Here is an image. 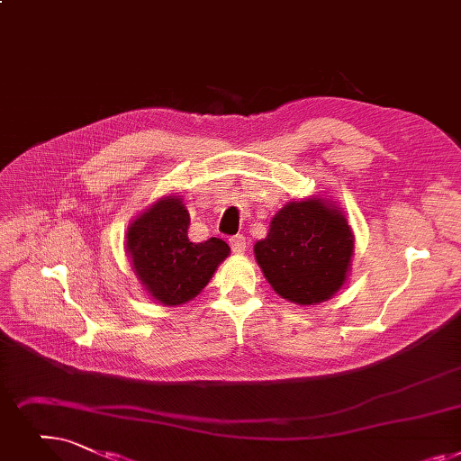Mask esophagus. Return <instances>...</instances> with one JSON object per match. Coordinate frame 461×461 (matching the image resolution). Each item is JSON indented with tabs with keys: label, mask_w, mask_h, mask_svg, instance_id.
<instances>
[{
	"label": "esophagus",
	"mask_w": 461,
	"mask_h": 461,
	"mask_svg": "<svg viewBox=\"0 0 461 461\" xmlns=\"http://www.w3.org/2000/svg\"><path fill=\"white\" fill-rule=\"evenodd\" d=\"M230 247L235 254H243L247 250V237L245 235H233L230 239Z\"/></svg>",
	"instance_id": "1"
}]
</instances>
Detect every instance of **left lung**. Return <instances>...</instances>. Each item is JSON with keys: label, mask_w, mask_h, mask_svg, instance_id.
I'll return each mask as SVG.
<instances>
[{"label": "left lung", "mask_w": 461, "mask_h": 461, "mask_svg": "<svg viewBox=\"0 0 461 461\" xmlns=\"http://www.w3.org/2000/svg\"><path fill=\"white\" fill-rule=\"evenodd\" d=\"M256 262L271 288L297 305L331 299L347 283L354 233L345 212L328 197L288 202L254 245Z\"/></svg>", "instance_id": "1"}]
</instances>
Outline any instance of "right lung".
Returning <instances> with one entry per match:
<instances>
[{"label":"right lung","mask_w":461,"mask_h":461,"mask_svg":"<svg viewBox=\"0 0 461 461\" xmlns=\"http://www.w3.org/2000/svg\"><path fill=\"white\" fill-rule=\"evenodd\" d=\"M190 214L181 195H164L126 231V252L131 267L154 302L166 307L188 303L209 285L230 247L218 237L203 243L188 239Z\"/></svg>","instance_id":"add662e5"}]
</instances>
